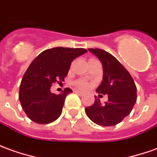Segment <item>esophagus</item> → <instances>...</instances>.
Here are the masks:
<instances>
[{"instance_id": "esophagus-1", "label": "esophagus", "mask_w": 157, "mask_h": 157, "mask_svg": "<svg viewBox=\"0 0 157 157\" xmlns=\"http://www.w3.org/2000/svg\"><path fill=\"white\" fill-rule=\"evenodd\" d=\"M75 94H78V95H80V96H82V95H84V94H83L82 92H81V91H78V90H75Z\"/></svg>"}]
</instances>
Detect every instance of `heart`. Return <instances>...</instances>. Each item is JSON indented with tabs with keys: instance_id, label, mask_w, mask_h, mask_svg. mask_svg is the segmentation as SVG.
I'll use <instances>...</instances> for the list:
<instances>
[{
	"instance_id": "b5f03b06",
	"label": "heart",
	"mask_w": 157,
	"mask_h": 157,
	"mask_svg": "<svg viewBox=\"0 0 157 157\" xmlns=\"http://www.w3.org/2000/svg\"><path fill=\"white\" fill-rule=\"evenodd\" d=\"M76 86H78L79 88H82V89H86L88 87V85L86 82H77Z\"/></svg>"
}]
</instances>
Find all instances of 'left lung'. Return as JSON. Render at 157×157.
Returning <instances> with one entry per match:
<instances>
[{"instance_id":"8db88e82","label":"left lung","mask_w":157,"mask_h":157,"mask_svg":"<svg viewBox=\"0 0 157 157\" xmlns=\"http://www.w3.org/2000/svg\"><path fill=\"white\" fill-rule=\"evenodd\" d=\"M88 50L102 63L103 81L96 92L107 94L108 101L101 104L100 99L95 96L94 105L85 108L86 116L100 126L117 125L131 113L136 103L137 87L134 81L124 66L110 53L98 48Z\"/></svg>"}]
</instances>
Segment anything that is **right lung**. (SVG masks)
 <instances>
[{"label": "right lung", "mask_w": 157, "mask_h": 157, "mask_svg": "<svg viewBox=\"0 0 157 157\" xmlns=\"http://www.w3.org/2000/svg\"><path fill=\"white\" fill-rule=\"evenodd\" d=\"M86 52L84 48H53L40 52L25 71L19 87V101L25 114L38 124H48L60 117L69 87L61 94H52L53 83H61L71 62Z\"/></svg>", "instance_id": "add662e5"}]
</instances>
